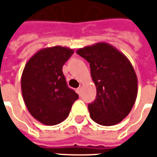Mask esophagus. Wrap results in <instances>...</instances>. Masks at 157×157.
I'll list each match as a JSON object with an SVG mask.
<instances>
[{"label": "esophagus", "instance_id": "obj_1", "mask_svg": "<svg viewBox=\"0 0 157 157\" xmlns=\"http://www.w3.org/2000/svg\"><path fill=\"white\" fill-rule=\"evenodd\" d=\"M81 91H82L81 86H79V87H78V89H77V93H78V94H79V95L81 94Z\"/></svg>", "mask_w": 157, "mask_h": 157}]
</instances>
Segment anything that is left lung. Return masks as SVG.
Segmentation results:
<instances>
[{"instance_id":"obj_1","label":"left lung","mask_w":157,"mask_h":157,"mask_svg":"<svg viewBox=\"0 0 157 157\" xmlns=\"http://www.w3.org/2000/svg\"><path fill=\"white\" fill-rule=\"evenodd\" d=\"M77 54L90 63L97 95L88 105L90 117L102 126L120 123L135 104L138 81L128 58L111 44L100 42L78 49Z\"/></svg>"}]
</instances>
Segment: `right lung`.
Wrapping results in <instances>:
<instances>
[{
	"label": "right lung",
	"mask_w": 157,
	"mask_h": 157,
	"mask_svg": "<svg viewBox=\"0 0 157 157\" xmlns=\"http://www.w3.org/2000/svg\"><path fill=\"white\" fill-rule=\"evenodd\" d=\"M74 51L53 46L41 49L29 59L21 78L22 98L29 113L47 126L61 123L78 95L67 86L63 65Z\"/></svg>",
	"instance_id": "right-lung-1"
}]
</instances>
